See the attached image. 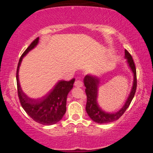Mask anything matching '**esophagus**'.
Here are the masks:
<instances>
[{
    "mask_svg": "<svg viewBox=\"0 0 153 153\" xmlns=\"http://www.w3.org/2000/svg\"><path fill=\"white\" fill-rule=\"evenodd\" d=\"M75 86L76 87H77V88H81L83 86V82L81 81V80L79 79H77L76 81V82H75Z\"/></svg>",
    "mask_w": 153,
    "mask_h": 153,
    "instance_id": "obj_1",
    "label": "esophagus"
}]
</instances>
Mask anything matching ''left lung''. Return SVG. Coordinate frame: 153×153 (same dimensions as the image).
I'll return each mask as SVG.
<instances>
[{"label":"left lung","instance_id":"left-lung-1","mask_svg":"<svg viewBox=\"0 0 153 153\" xmlns=\"http://www.w3.org/2000/svg\"><path fill=\"white\" fill-rule=\"evenodd\" d=\"M125 58L128 67L132 71L134 81L131 91L129 92L124 105L115 113H107L100 107L98 103V88H99L100 79L97 76L88 74L84 78V84L86 87V94L87 96V103L86 110L88 115L92 121L98 123H107L117 120L125 113L127 108L130 105L136 90L137 79L136 69L132 56L128 51L125 50Z\"/></svg>","mask_w":153,"mask_h":153}]
</instances>
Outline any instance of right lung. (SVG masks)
I'll use <instances>...</instances> for the list:
<instances>
[{
	"instance_id": "right-lung-1",
	"label": "right lung",
	"mask_w": 153,
	"mask_h": 153,
	"mask_svg": "<svg viewBox=\"0 0 153 153\" xmlns=\"http://www.w3.org/2000/svg\"><path fill=\"white\" fill-rule=\"evenodd\" d=\"M38 42L39 37L31 43L19 59L16 74L18 97L23 108L32 120L42 125L51 126L59 122L65 113L67 97L73 88L75 79L73 78L68 82L60 80L56 82L47 94L41 98L33 99L28 97L23 92L19 84V67L23 58L34 48Z\"/></svg>"
}]
</instances>
